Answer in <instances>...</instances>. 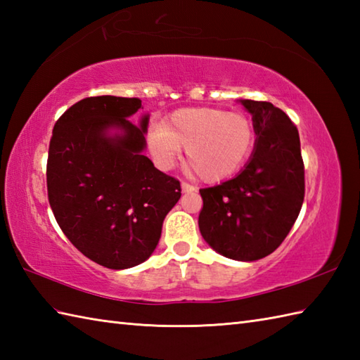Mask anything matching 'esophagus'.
Masks as SVG:
<instances>
[{"label": "esophagus", "mask_w": 360, "mask_h": 360, "mask_svg": "<svg viewBox=\"0 0 360 360\" xmlns=\"http://www.w3.org/2000/svg\"><path fill=\"white\" fill-rule=\"evenodd\" d=\"M181 190H182V193H192V192H195V187L187 184V182H182Z\"/></svg>", "instance_id": "1"}]
</instances>
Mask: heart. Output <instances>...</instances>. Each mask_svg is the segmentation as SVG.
Here are the masks:
<instances>
[{"mask_svg":"<svg viewBox=\"0 0 360 360\" xmlns=\"http://www.w3.org/2000/svg\"><path fill=\"white\" fill-rule=\"evenodd\" d=\"M148 145L158 164L173 167L187 150L190 174L204 184L231 178L249 159L255 145V127L246 114L218 108H182L167 125L151 128Z\"/></svg>","mask_w":360,"mask_h":360,"instance_id":"obj_1","label":"heart"}]
</instances>
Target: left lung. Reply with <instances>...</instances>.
Listing matches in <instances>:
<instances>
[{
  "mask_svg": "<svg viewBox=\"0 0 360 360\" xmlns=\"http://www.w3.org/2000/svg\"><path fill=\"white\" fill-rule=\"evenodd\" d=\"M252 114L255 148L223 184L201 188L202 238L218 254L255 262L277 249L300 213L304 165L297 127L269 102L240 101Z\"/></svg>",
  "mask_w": 360,
  "mask_h": 360,
  "instance_id": "1",
  "label": "left lung"
}]
</instances>
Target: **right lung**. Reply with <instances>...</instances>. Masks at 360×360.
I'll return each instance as SVG.
<instances>
[{
    "label": "right lung",
    "instance_id": "add662e5",
    "mask_svg": "<svg viewBox=\"0 0 360 360\" xmlns=\"http://www.w3.org/2000/svg\"><path fill=\"white\" fill-rule=\"evenodd\" d=\"M141 98L86 97L66 110L49 143L48 198L66 238L108 269H128L155 252L181 184L143 155L148 114L128 119ZM111 129H116L114 134Z\"/></svg>",
    "mask_w": 360,
    "mask_h": 360
}]
</instances>
